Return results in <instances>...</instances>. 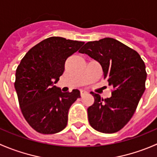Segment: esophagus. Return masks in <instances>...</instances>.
Masks as SVG:
<instances>
[{
    "mask_svg": "<svg viewBox=\"0 0 157 157\" xmlns=\"http://www.w3.org/2000/svg\"><path fill=\"white\" fill-rule=\"evenodd\" d=\"M87 91H86V90H81V91H80V96H83L84 95L87 94Z\"/></svg>",
    "mask_w": 157,
    "mask_h": 157,
    "instance_id": "34e87169",
    "label": "esophagus"
}]
</instances>
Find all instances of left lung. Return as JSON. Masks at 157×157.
I'll return each mask as SVG.
<instances>
[{"mask_svg":"<svg viewBox=\"0 0 157 157\" xmlns=\"http://www.w3.org/2000/svg\"><path fill=\"white\" fill-rule=\"evenodd\" d=\"M79 52L101 64L104 79L114 89L106 99L91 93L94 103L87 109L89 123L99 132H117L130 121L145 90L144 62L136 51L112 38L88 42Z\"/></svg>","mask_w":157,"mask_h":157,"instance_id":"1","label":"left lung"}]
</instances>
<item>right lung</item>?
<instances>
[{
  "mask_svg": "<svg viewBox=\"0 0 157 157\" xmlns=\"http://www.w3.org/2000/svg\"><path fill=\"white\" fill-rule=\"evenodd\" d=\"M83 42L62 37L48 38L25 55L16 71L14 86L21 112L37 132L52 134L65 128L70 107L80 97L78 90L62 93L55 86L68 57Z\"/></svg>",
  "mask_w": 157,
  "mask_h": 157,
  "instance_id": "right-lung-1",
  "label": "right lung"
}]
</instances>
